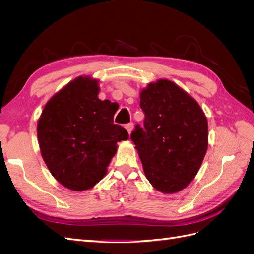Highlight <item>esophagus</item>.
<instances>
[{"label": "esophagus", "mask_w": 254, "mask_h": 254, "mask_svg": "<svg viewBox=\"0 0 254 254\" xmlns=\"http://www.w3.org/2000/svg\"><path fill=\"white\" fill-rule=\"evenodd\" d=\"M125 128H126V130L128 131V133L130 134V133H131L132 130H133V124H132V123H129V124L125 125Z\"/></svg>", "instance_id": "esophagus-1"}]
</instances>
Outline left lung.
I'll use <instances>...</instances> for the list:
<instances>
[{"label":"left lung","instance_id":"obj_1","mask_svg":"<svg viewBox=\"0 0 254 254\" xmlns=\"http://www.w3.org/2000/svg\"><path fill=\"white\" fill-rule=\"evenodd\" d=\"M144 128L135 126L131 140L151 186L174 194L197 175L209 145L207 120L200 106L178 84L159 79L140 93Z\"/></svg>","mask_w":254,"mask_h":254}]
</instances>
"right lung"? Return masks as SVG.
I'll return each mask as SVG.
<instances>
[{"mask_svg": "<svg viewBox=\"0 0 254 254\" xmlns=\"http://www.w3.org/2000/svg\"><path fill=\"white\" fill-rule=\"evenodd\" d=\"M99 80L79 76L54 94L38 120L41 156L59 183L72 190L93 188L107 174L126 129L113 124L119 106L98 98Z\"/></svg>", "mask_w": 254, "mask_h": 254, "instance_id": "right-lung-1", "label": "right lung"}]
</instances>
